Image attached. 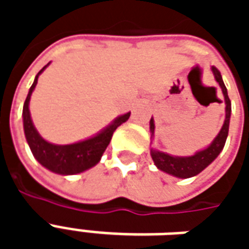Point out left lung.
I'll return each mask as SVG.
<instances>
[{
	"mask_svg": "<svg viewBox=\"0 0 249 249\" xmlns=\"http://www.w3.org/2000/svg\"><path fill=\"white\" fill-rule=\"evenodd\" d=\"M211 71L213 73L214 80L219 84L221 88V92L224 96L225 101V119L224 124L221 126V129L214 137L213 141L209 144L207 148L200 149L192 156H172L165 152L157 151L155 148H151V156L152 160L155 162L157 169H160L162 172L172 175L175 178H193L198 173L204 171L208 167L211 162L213 161L216 157L219 156L220 152L223 151L225 145V141L228 137V130H230V120H231V101L228 97V92L227 88L223 81V77L220 74V71L212 66ZM149 129H151V139L155 137V120L153 117L149 121Z\"/></svg>",
	"mask_w": 249,
	"mask_h": 249,
	"instance_id": "left-lung-1",
	"label": "left lung"
}]
</instances>
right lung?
I'll return each mask as SVG.
<instances>
[{
    "label": "right lung",
    "mask_w": 249,
    "mask_h": 249,
    "mask_svg": "<svg viewBox=\"0 0 249 249\" xmlns=\"http://www.w3.org/2000/svg\"><path fill=\"white\" fill-rule=\"evenodd\" d=\"M49 64H46L37 73V76H36L32 87H30L29 93H28L26 100L24 103L22 123H24L25 137H26V141L29 144V148L32 153H33V156L42 167L49 169L51 172L62 175V176L77 175V173L85 172V171L90 169V168L100 162L104 152H105L107 146L109 145V142L112 140L113 132L119 128L120 125L124 124L125 121L129 119L130 112L116 117L108 126H105L98 133L89 137V139L78 141V142L58 145V144H53V142L46 141L38 133V130L36 129L35 124L32 121L29 103L32 93H33L36 85H37L38 76L45 71Z\"/></svg>",
    "instance_id": "right-lung-1"
}]
</instances>
